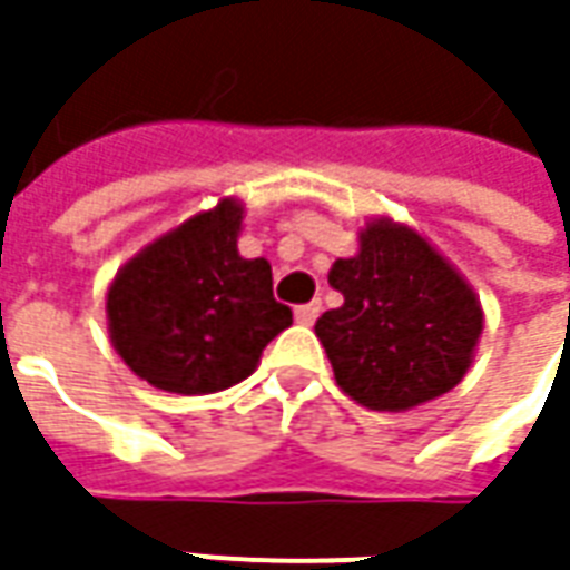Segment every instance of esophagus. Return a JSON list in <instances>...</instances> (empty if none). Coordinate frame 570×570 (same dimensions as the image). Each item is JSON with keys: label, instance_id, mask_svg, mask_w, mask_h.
I'll return each mask as SVG.
<instances>
[{"label": "esophagus", "instance_id": "1", "mask_svg": "<svg viewBox=\"0 0 570 570\" xmlns=\"http://www.w3.org/2000/svg\"><path fill=\"white\" fill-rule=\"evenodd\" d=\"M317 317H320V301H311V304H301V307H295V320L297 323H304V326H311Z\"/></svg>", "mask_w": 570, "mask_h": 570}]
</instances>
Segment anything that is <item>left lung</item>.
Returning a JSON list of instances; mask_svg holds the SVG:
<instances>
[{"mask_svg":"<svg viewBox=\"0 0 570 570\" xmlns=\"http://www.w3.org/2000/svg\"><path fill=\"white\" fill-rule=\"evenodd\" d=\"M330 285L345 304L314 330L355 403L405 412L470 371L482 336L479 297L422 234L390 218L367 222L358 253L333 263Z\"/></svg>","mask_w":570,"mask_h":570,"instance_id":"left-lung-1","label":"left lung"}]
</instances>
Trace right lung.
Here are the masks:
<instances>
[{
    "instance_id": "1",
    "label": "right lung",
    "mask_w": 570,
    "mask_h": 570,
    "mask_svg": "<svg viewBox=\"0 0 570 570\" xmlns=\"http://www.w3.org/2000/svg\"><path fill=\"white\" fill-rule=\"evenodd\" d=\"M240 222L244 206L222 199L136 253L114 278L110 342L151 386L184 396L228 390L292 326V311L273 297V266L237 253Z\"/></svg>"
}]
</instances>
